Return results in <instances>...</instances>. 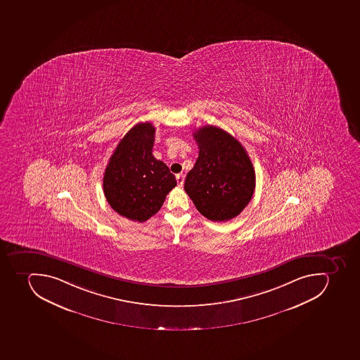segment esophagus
<instances>
[{
    "mask_svg": "<svg viewBox=\"0 0 360 360\" xmlns=\"http://www.w3.org/2000/svg\"><path fill=\"white\" fill-rule=\"evenodd\" d=\"M176 179H177V184L179 186H183L184 184L185 176L183 174H179V175H176Z\"/></svg>",
    "mask_w": 360,
    "mask_h": 360,
    "instance_id": "34e87169",
    "label": "esophagus"
}]
</instances>
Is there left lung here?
<instances>
[{
	"mask_svg": "<svg viewBox=\"0 0 360 360\" xmlns=\"http://www.w3.org/2000/svg\"><path fill=\"white\" fill-rule=\"evenodd\" d=\"M193 136L199 157L187 174L185 192L202 216L211 221H228L238 216L253 196V164L238 140L220 127L205 125Z\"/></svg>",
	"mask_w": 360,
	"mask_h": 360,
	"instance_id": "left-lung-1",
	"label": "left lung"
}]
</instances>
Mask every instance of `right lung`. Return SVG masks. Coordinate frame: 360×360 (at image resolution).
I'll use <instances>...</instances> for the list:
<instances>
[{"label": "right lung", "mask_w": 360, "mask_h": 360, "mask_svg": "<svg viewBox=\"0 0 360 360\" xmlns=\"http://www.w3.org/2000/svg\"><path fill=\"white\" fill-rule=\"evenodd\" d=\"M155 132L149 122L134 125L117 144L105 170L107 202L133 221H147L158 212L177 185L167 165L153 157Z\"/></svg>", "instance_id": "obj_1"}]
</instances>
